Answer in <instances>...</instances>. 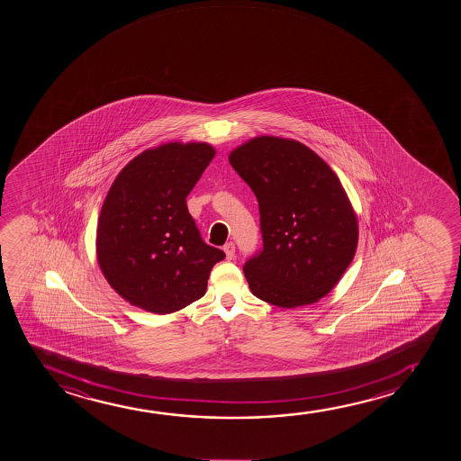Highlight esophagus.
<instances>
[{"label":"esophagus","mask_w":461,"mask_h":461,"mask_svg":"<svg viewBox=\"0 0 461 461\" xmlns=\"http://www.w3.org/2000/svg\"><path fill=\"white\" fill-rule=\"evenodd\" d=\"M223 252L227 255L228 259H233L234 253H236V247H234L233 242H227V244L223 246Z\"/></svg>","instance_id":"1"}]
</instances>
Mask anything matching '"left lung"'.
Instances as JSON below:
<instances>
[{
  "label": "left lung",
  "instance_id": "obj_1",
  "mask_svg": "<svg viewBox=\"0 0 461 461\" xmlns=\"http://www.w3.org/2000/svg\"><path fill=\"white\" fill-rule=\"evenodd\" d=\"M230 164L258 200L263 249L244 265L253 294L285 309L326 296L359 238L337 175L307 146L277 137L247 141Z\"/></svg>",
  "mask_w": 461,
  "mask_h": 461
}]
</instances>
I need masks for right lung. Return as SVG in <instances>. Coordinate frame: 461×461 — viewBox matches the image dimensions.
<instances>
[{
	"mask_svg": "<svg viewBox=\"0 0 461 461\" xmlns=\"http://www.w3.org/2000/svg\"><path fill=\"white\" fill-rule=\"evenodd\" d=\"M214 156L206 143L158 146L131 160L108 190L97 259L132 305L165 315L204 296L225 253L203 240L185 198Z\"/></svg>",
	"mask_w": 461,
	"mask_h": 461,
	"instance_id": "1",
	"label": "right lung"
}]
</instances>
